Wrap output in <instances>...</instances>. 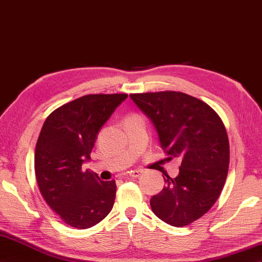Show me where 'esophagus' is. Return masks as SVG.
<instances>
[{"instance_id":"1","label":"esophagus","mask_w":262,"mask_h":262,"mask_svg":"<svg viewBox=\"0 0 262 262\" xmlns=\"http://www.w3.org/2000/svg\"><path fill=\"white\" fill-rule=\"evenodd\" d=\"M142 174V172L141 171H138V169H136V171H131V172H129V176L130 178H132V179H137V178H139V176Z\"/></svg>"}]
</instances>
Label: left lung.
Segmentation results:
<instances>
[{
	"instance_id": "1",
	"label": "left lung",
	"mask_w": 262,
	"mask_h": 262,
	"mask_svg": "<svg viewBox=\"0 0 262 262\" xmlns=\"http://www.w3.org/2000/svg\"><path fill=\"white\" fill-rule=\"evenodd\" d=\"M151 119L168 160L179 158L180 174H166L165 186L150 201L153 213L166 224L183 227L213 207L229 166L227 131L207 103L181 91L131 94Z\"/></svg>"
}]
</instances>
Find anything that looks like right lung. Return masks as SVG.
<instances>
[{
    "label": "right lung",
    "mask_w": 262,
    "mask_h": 262,
    "mask_svg": "<svg viewBox=\"0 0 262 262\" xmlns=\"http://www.w3.org/2000/svg\"><path fill=\"white\" fill-rule=\"evenodd\" d=\"M126 94L86 95L47 117L35 148V175L41 196L70 227L86 229L114 207L115 180L101 181L82 169L101 126Z\"/></svg>",
    "instance_id": "obj_1"
}]
</instances>
